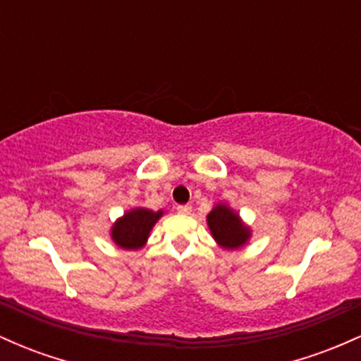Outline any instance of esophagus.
Returning <instances> with one entry per match:
<instances>
[{
  "label": "esophagus",
  "mask_w": 361,
  "mask_h": 361,
  "mask_svg": "<svg viewBox=\"0 0 361 361\" xmlns=\"http://www.w3.org/2000/svg\"><path fill=\"white\" fill-rule=\"evenodd\" d=\"M178 214H183V215H188L192 214V205H178Z\"/></svg>",
  "instance_id": "34e87169"
}]
</instances>
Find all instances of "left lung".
Listing matches in <instances>:
<instances>
[{
  "mask_svg": "<svg viewBox=\"0 0 361 361\" xmlns=\"http://www.w3.org/2000/svg\"><path fill=\"white\" fill-rule=\"evenodd\" d=\"M207 226H209L215 243L222 250H239V247L246 246V243L251 239V227L246 226L241 215L231 209L226 202L224 204L221 202L210 210L207 215Z\"/></svg>",
  "mask_w": 361,
  "mask_h": 361,
  "instance_id": "1",
  "label": "left lung"
}]
</instances>
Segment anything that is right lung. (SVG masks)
Masks as SVG:
<instances>
[{
  "label": "right lung",
  "instance_id": "add662e5",
  "mask_svg": "<svg viewBox=\"0 0 361 361\" xmlns=\"http://www.w3.org/2000/svg\"><path fill=\"white\" fill-rule=\"evenodd\" d=\"M163 210L154 212V210L144 209V207H135V209L127 210L111 226V241L122 250H140V247L146 246L152 227L163 217Z\"/></svg>",
  "mask_w": 361,
  "mask_h": 361
}]
</instances>
